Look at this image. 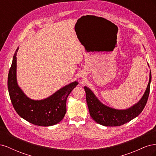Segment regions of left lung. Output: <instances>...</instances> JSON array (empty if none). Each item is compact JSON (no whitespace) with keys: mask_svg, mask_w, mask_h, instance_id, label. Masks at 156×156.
Instances as JSON below:
<instances>
[{"mask_svg":"<svg viewBox=\"0 0 156 156\" xmlns=\"http://www.w3.org/2000/svg\"><path fill=\"white\" fill-rule=\"evenodd\" d=\"M151 79L152 75L150 72L149 83L142 98L134 105L124 110L115 109L103 105L90 89L84 87L87 103L92 119L97 123L105 126H120L135 119L143 111L148 101Z\"/></svg>","mask_w":156,"mask_h":156,"instance_id":"8db88e82","label":"left lung"}]
</instances>
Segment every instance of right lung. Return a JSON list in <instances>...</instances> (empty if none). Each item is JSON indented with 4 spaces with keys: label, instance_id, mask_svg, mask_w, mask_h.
Masks as SVG:
<instances>
[{
    "label": "right lung",
    "instance_id": "add662e5",
    "mask_svg": "<svg viewBox=\"0 0 156 156\" xmlns=\"http://www.w3.org/2000/svg\"><path fill=\"white\" fill-rule=\"evenodd\" d=\"M13 55L8 77V88L14 109L23 119L40 126H50L58 124L66 112V100L70 92L78 84L75 81L60 88L53 95L41 100L28 98L17 83V53Z\"/></svg>",
    "mask_w": 156,
    "mask_h": 156
}]
</instances>
